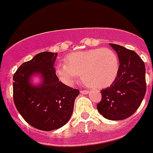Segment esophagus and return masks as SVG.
Masks as SVG:
<instances>
[{
    "instance_id": "34e87169",
    "label": "esophagus",
    "mask_w": 153,
    "mask_h": 153,
    "mask_svg": "<svg viewBox=\"0 0 153 153\" xmlns=\"http://www.w3.org/2000/svg\"><path fill=\"white\" fill-rule=\"evenodd\" d=\"M81 94H88L89 93L88 90H81L80 91Z\"/></svg>"
}]
</instances>
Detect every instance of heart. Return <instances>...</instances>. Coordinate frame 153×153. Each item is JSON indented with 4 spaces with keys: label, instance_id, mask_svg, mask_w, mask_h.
<instances>
[{
    "label": "heart",
    "instance_id": "b5f03b06",
    "mask_svg": "<svg viewBox=\"0 0 153 153\" xmlns=\"http://www.w3.org/2000/svg\"><path fill=\"white\" fill-rule=\"evenodd\" d=\"M120 70L117 54L111 48H92L71 53L65 63L56 67V74L59 81L72 85L82 75L87 85L94 88H105L114 82Z\"/></svg>",
    "mask_w": 153,
    "mask_h": 153
}]
</instances>
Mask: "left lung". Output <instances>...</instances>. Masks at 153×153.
<instances>
[{
    "label": "left lung",
    "mask_w": 153,
    "mask_h": 153,
    "mask_svg": "<svg viewBox=\"0 0 153 153\" xmlns=\"http://www.w3.org/2000/svg\"><path fill=\"white\" fill-rule=\"evenodd\" d=\"M120 60V70L111 86L101 90L102 99L97 108L109 120H123L137 111L146 91L145 66L137 53L111 44Z\"/></svg>",
    "instance_id": "1"
}]
</instances>
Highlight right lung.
<instances>
[{
  "mask_svg": "<svg viewBox=\"0 0 153 153\" xmlns=\"http://www.w3.org/2000/svg\"><path fill=\"white\" fill-rule=\"evenodd\" d=\"M56 53L42 52L23 63L13 76V98L16 108L30 126L51 131L71 119L79 90L59 82L54 68ZM40 79L33 82V78Z\"/></svg>",
  "mask_w": 153,
  "mask_h": 153,
  "instance_id": "add662e5",
  "label": "right lung"
}]
</instances>
